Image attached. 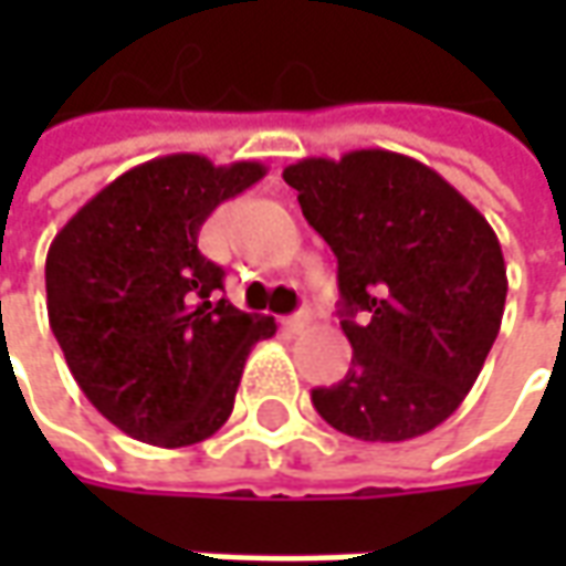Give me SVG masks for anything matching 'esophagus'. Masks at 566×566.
Returning <instances> with one entry per match:
<instances>
[{
    "label": "esophagus",
    "mask_w": 566,
    "mask_h": 566,
    "mask_svg": "<svg viewBox=\"0 0 566 566\" xmlns=\"http://www.w3.org/2000/svg\"><path fill=\"white\" fill-rule=\"evenodd\" d=\"M308 321H312V317H308V312H298V315L286 317L283 324H286V331H290V334H302V331L308 327Z\"/></svg>",
    "instance_id": "1"
}]
</instances>
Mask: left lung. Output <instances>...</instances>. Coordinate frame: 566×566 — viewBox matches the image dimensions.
Instances as JSON below:
<instances>
[{"label": "left lung", "mask_w": 566, "mask_h": 566, "mask_svg": "<svg viewBox=\"0 0 566 566\" xmlns=\"http://www.w3.org/2000/svg\"><path fill=\"white\" fill-rule=\"evenodd\" d=\"M337 254L353 368L312 390L359 441H409L467 400L501 331L507 268L489 220L431 166L394 150L305 157L283 169Z\"/></svg>", "instance_id": "obj_1"}]
</instances>
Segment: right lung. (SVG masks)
Returning <instances> with one entry per match:
<instances>
[{
  "label": "right lung",
  "mask_w": 566,
  "mask_h": 566,
  "mask_svg": "<svg viewBox=\"0 0 566 566\" xmlns=\"http://www.w3.org/2000/svg\"><path fill=\"white\" fill-rule=\"evenodd\" d=\"M268 166L169 154L113 179L46 254V312L84 397L128 438L188 447L220 431L268 315L220 298L223 268L198 251L217 207Z\"/></svg>",
  "instance_id": "obj_1"
}]
</instances>
